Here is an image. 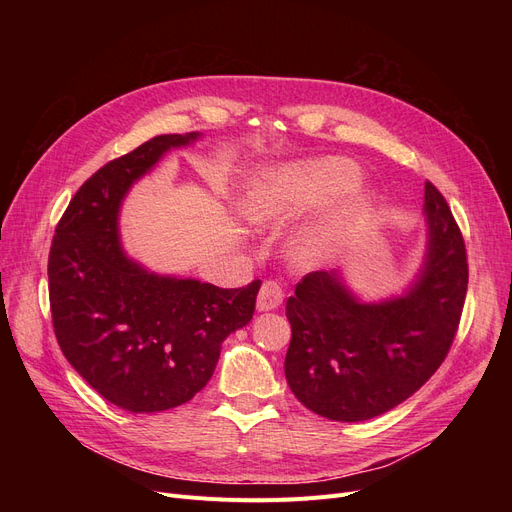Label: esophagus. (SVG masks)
Listing matches in <instances>:
<instances>
[{
	"mask_svg": "<svg viewBox=\"0 0 512 512\" xmlns=\"http://www.w3.org/2000/svg\"><path fill=\"white\" fill-rule=\"evenodd\" d=\"M282 299H284L282 288L272 280H265L257 294V311H272L280 307Z\"/></svg>",
	"mask_w": 512,
	"mask_h": 512,
	"instance_id": "obj_1",
	"label": "esophagus"
}]
</instances>
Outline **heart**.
Here are the masks:
<instances>
[{"label":"heart","mask_w":512,"mask_h":512,"mask_svg":"<svg viewBox=\"0 0 512 512\" xmlns=\"http://www.w3.org/2000/svg\"><path fill=\"white\" fill-rule=\"evenodd\" d=\"M359 168L348 159L328 157L303 161L265 174L245 201V215L253 224L297 218L336 199L294 240V255L305 263L334 257L367 224L373 195L355 184Z\"/></svg>","instance_id":"obj_1"}]
</instances>
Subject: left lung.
I'll return each mask as SVG.
<instances>
[{"instance_id": "obj_1", "label": "left lung", "mask_w": 512, "mask_h": 512, "mask_svg": "<svg viewBox=\"0 0 512 512\" xmlns=\"http://www.w3.org/2000/svg\"><path fill=\"white\" fill-rule=\"evenodd\" d=\"M427 253L413 286L361 303L340 274L311 272L286 301L290 390L332 421L378 417L415 394L442 365L459 330L469 265L465 240L432 182H425Z\"/></svg>"}]
</instances>
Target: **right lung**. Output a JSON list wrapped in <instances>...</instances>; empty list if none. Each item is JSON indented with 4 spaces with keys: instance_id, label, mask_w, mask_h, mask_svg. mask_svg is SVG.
I'll return each mask as SVG.
<instances>
[{
    "instance_id": "add662e5",
    "label": "right lung",
    "mask_w": 512,
    "mask_h": 512,
    "mask_svg": "<svg viewBox=\"0 0 512 512\" xmlns=\"http://www.w3.org/2000/svg\"><path fill=\"white\" fill-rule=\"evenodd\" d=\"M199 132L159 134L99 168L72 197L51 240L53 332L68 363L112 405L157 413L211 380L222 342L247 326L261 282L218 288L157 276L128 259L118 215L128 188Z\"/></svg>"
}]
</instances>
